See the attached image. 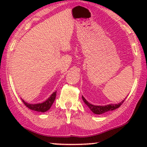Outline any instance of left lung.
Masks as SVG:
<instances>
[{
	"mask_svg": "<svg viewBox=\"0 0 147 147\" xmlns=\"http://www.w3.org/2000/svg\"><path fill=\"white\" fill-rule=\"evenodd\" d=\"M82 99H83L84 102H85V104L87 105L90 110H92V112H94L96 114H101L108 111H110V110H114L115 109H117L122 105V103L124 102V100H122L120 103L116 104H108V105L106 106H95L93 104H90L85 98H84V96H82Z\"/></svg>",
	"mask_w": 147,
	"mask_h": 147,
	"instance_id": "8db88e82",
	"label": "left lung"
}]
</instances>
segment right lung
<instances>
[{
    "mask_svg": "<svg viewBox=\"0 0 147 147\" xmlns=\"http://www.w3.org/2000/svg\"><path fill=\"white\" fill-rule=\"evenodd\" d=\"M56 94H57V92H53V93L51 95V96H50V97L48 98L46 101L43 102V103L31 104L27 103V102L24 101L23 99L21 100L24 103V104H25L28 108H29V109H31L32 110H35V111H37V112H45L49 110V108H51V106H52V104H53V102L55 101Z\"/></svg>",
    "mask_w": 147,
    "mask_h": 147,
    "instance_id": "right-lung-1",
    "label": "right lung"
}]
</instances>
